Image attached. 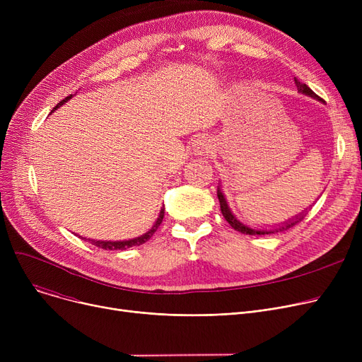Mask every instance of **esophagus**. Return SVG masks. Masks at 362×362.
Returning a JSON list of instances; mask_svg holds the SVG:
<instances>
[{
  "label": "esophagus",
  "instance_id": "34e87169",
  "mask_svg": "<svg viewBox=\"0 0 362 362\" xmlns=\"http://www.w3.org/2000/svg\"><path fill=\"white\" fill-rule=\"evenodd\" d=\"M210 149H211V144H210V141H208L204 136L198 138L194 142V152H195V156H198V157L208 154V152H210Z\"/></svg>",
  "mask_w": 362,
  "mask_h": 362
}]
</instances>
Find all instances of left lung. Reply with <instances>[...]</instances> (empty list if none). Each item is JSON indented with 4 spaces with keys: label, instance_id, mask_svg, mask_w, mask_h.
I'll return each mask as SVG.
<instances>
[{
    "label": "left lung",
    "instance_id": "obj_1",
    "mask_svg": "<svg viewBox=\"0 0 362 362\" xmlns=\"http://www.w3.org/2000/svg\"><path fill=\"white\" fill-rule=\"evenodd\" d=\"M295 85H296L299 93L307 95V97L314 98V100L322 103V100L318 97V95H315V92H313L311 88H308V85L299 82L296 78H295ZM217 197H218V201H220L221 214H223V217L226 218V221L229 223L235 230H238V232H240V233H246V235H272V233H279V232H283V230H288V229H291V227H293L295 224H298L303 217H305L307 213L310 211V208L313 206V205H310V208H305V210H302V213L296 214L295 217H292V218H289V220H286V221H283L281 224L269 227V229H264V227H262V229H258V227H251V226L245 224V223H242V221H239V220L236 218V216H235V214L232 213V210H230L229 204H227L226 197H224V194H223L220 186L217 187Z\"/></svg>",
    "mask_w": 362,
    "mask_h": 362
}]
</instances>
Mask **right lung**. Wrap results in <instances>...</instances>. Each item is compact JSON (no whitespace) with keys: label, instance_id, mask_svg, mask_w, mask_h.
Returning <instances> with one entry per match:
<instances>
[{"label":"right lung","instance_id":"obj_1","mask_svg":"<svg viewBox=\"0 0 362 362\" xmlns=\"http://www.w3.org/2000/svg\"><path fill=\"white\" fill-rule=\"evenodd\" d=\"M71 97H73V95H69V97H66L63 101H60L59 104H57V105L52 108V111H55L57 108H60V107H62L63 104H66ZM163 218H164V206L160 210L158 218L156 220L154 226H152L146 233H144V235H141V236H138V238L127 239V240H95V239H88V240H89L92 245L98 246V248H103V250H108V251H124V250H127V248H132V246H139V245L145 243L148 239H151V236L154 235L156 230L158 229V226L161 224ZM79 238H81V239H86V238H82V236H79Z\"/></svg>","mask_w":362,"mask_h":362}]
</instances>
